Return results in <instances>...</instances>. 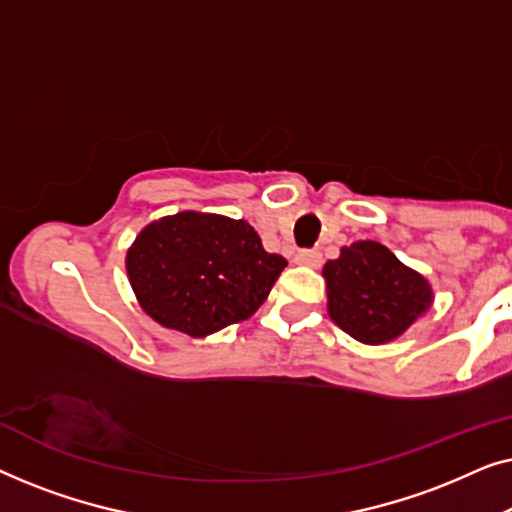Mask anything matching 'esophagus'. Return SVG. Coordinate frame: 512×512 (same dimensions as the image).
Masks as SVG:
<instances>
[{"label": "esophagus", "mask_w": 512, "mask_h": 512, "mask_svg": "<svg viewBox=\"0 0 512 512\" xmlns=\"http://www.w3.org/2000/svg\"><path fill=\"white\" fill-rule=\"evenodd\" d=\"M296 261L300 265H307V268H319V265H321V251L319 249H303V251H298Z\"/></svg>", "instance_id": "obj_1"}]
</instances>
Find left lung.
Masks as SVG:
<instances>
[{"label":"left lung","mask_w":512,"mask_h":512,"mask_svg":"<svg viewBox=\"0 0 512 512\" xmlns=\"http://www.w3.org/2000/svg\"><path fill=\"white\" fill-rule=\"evenodd\" d=\"M328 314L363 345H384L403 335L433 303L426 279L380 242L342 247L324 265Z\"/></svg>","instance_id":"8db88e82"}]
</instances>
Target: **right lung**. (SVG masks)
Wrapping results in <instances>:
<instances>
[{
	"mask_svg": "<svg viewBox=\"0 0 512 512\" xmlns=\"http://www.w3.org/2000/svg\"><path fill=\"white\" fill-rule=\"evenodd\" d=\"M284 268L286 258L268 254L247 221L202 212L149 223L125 256L142 310L191 338L249 319Z\"/></svg>",
	"mask_w": 512,
	"mask_h": 512,
	"instance_id": "add662e5",
	"label": "right lung"
}]
</instances>
